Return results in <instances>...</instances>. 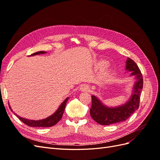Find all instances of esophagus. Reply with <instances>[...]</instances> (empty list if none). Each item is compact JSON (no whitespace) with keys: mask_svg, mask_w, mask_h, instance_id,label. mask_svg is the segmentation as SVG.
<instances>
[{"mask_svg":"<svg viewBox=\"0 0 160 160\" xmlns=\"http://www.w3.org/2000/svg\"><path fill=\"white\" fill-rule=\"evenodd\" d=\"M89 89V87L88 85H83V86H81V90L82 91H87Z\"/></svg>","mask_w":160,"mask_h":160,"instance_id":"obj_1","label":"esophagus"}]
</instances>
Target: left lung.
Listing matches in <instances>:
<instances>
[{"mask_svg":"<svg viewBox=\"0 0 160 160\" xmlns=\"http://www.w3.org/2000/svg\"><path fill=\"white\" fill-rule=\"evenodd\" d=\"M126 69L132 71V75L135 76L136 82L133 87L134 90L132 98L125 105L115 108H107L95 96H91L92 105L90 115L100 125H108L124 122L139 108L140 95L143 85V76L138 65L129 58L126 61Z\"/></svg>","mask_w":160,"mask_h":160,"instance_id":"1","label":"left lung"}]
</instances>
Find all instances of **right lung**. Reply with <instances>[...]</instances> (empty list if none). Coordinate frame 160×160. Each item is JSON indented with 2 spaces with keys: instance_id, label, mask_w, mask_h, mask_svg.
<instances>
[{
  "instance_id": "add662e5",
  "label": "right lung",
  "mask_w": 160,
  "mask_h": 160,
  "mask_svg": "<svg viewBox=\"0 0 160 160\" xmlns=\"http://www.w3.org/2000/svg\"><path fill=\"white\" fill-rule=\"evenodd\" d=\"M44 53H45V51H38V52L32 53V54L31 55V56L38 55V54H44ZM68 99H69V98H67L63 101V102L62 103V104L60 105L59 109L57 110V111L54 114L45 119L38 120V121L30 120V119H27L25 118H22L21 117H19V116L17 115V114H15V115L17 116V118L20 119L22 122H23L25 125H28V126L38 127H38H40V128L52 127V126H53V125H56L61 119V118L62 117V114H63V113H64L67 102V101H68ZM9 108H10V106H9ZM10 109L11 111H12L11 108H10Z\"/></svg>"
}]
</instances>
